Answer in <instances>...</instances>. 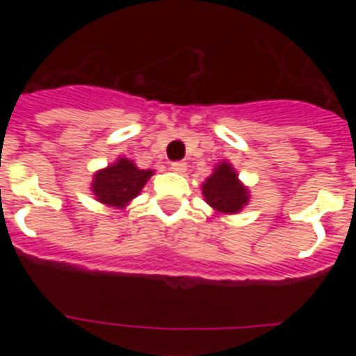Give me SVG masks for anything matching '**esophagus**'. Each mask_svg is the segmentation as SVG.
I'll list each match as a JSON object with an SVG mask.
<instances>
[{
  "mask_svg": "<svg viewBox=\"0 0 356 356\" xmlns=\"http://www.w3.org/2000/svg\"><path fill=\"white\" fill-rule=\"evenodd\" d=\"M171 171L178 172V175H184L187 171V163L185 162H172L171 163Z\"/></svg>",
  "mask_w": 356,
  "mask_h": 356,
  "instance_id": "obj_1",
  "label": "esophagus"
}]
</instances>
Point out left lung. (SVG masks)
I'll list each match as a JSON object with an SVG mask.
<instances>
[{
	"label": "left lung",
	"mask_w": 356,
	"mask_h": 356,
	"mask_svg": "<svg viewBox=\"0 0 356 356\" xmlns=\"http://www.w3.org/2000/svg\"><path fill=\"white\" fill-rule=\"evenodd\" d=\"M203 197L219 213L241 212L250 201L248 188L238 181L237 171L229 162L217 163L203 184Z\"/></svg>",
	"instance_id": "left-lung-1"
}]
</instances>
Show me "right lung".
<instances>
[{
  "mask_svg": "<svg viewBox=\"0 0 356 356\" xmlns=\"http://www.w3.org/2000/svg\"><path fill=\"white\" fill-rule=\"evenodd\" d=\"M153 172V169H139L131 160L121 156L94 175L90 188L97 201L115 209H124L134 197L139 196Z\"/></svg>",
  "mask_w": 356,
  "mask_h": 356,
  "instance_id": "right-lung-1",
  "label": "right lung"
}]
</instances>
